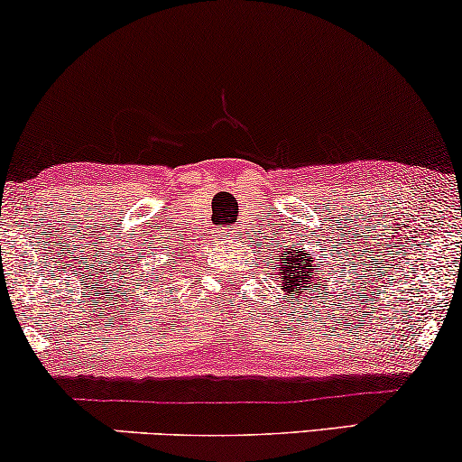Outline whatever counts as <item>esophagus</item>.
Instances as JSON below:
<instances>
[{
  "label": "esophagus",
  "instance_id": "obj_1",
  "mask_svg": "<svg viewBox=\"0 0 462 462\" xmlns=\"http://www.w3.org/2000/svg\"><path fill=\"white\" fill-rule=\"evenodd\" d=\"M226 236H231V231H226Z\"/></svg>",
  "mask_w": 462,
  "mask_h": 462
}]
</instances>
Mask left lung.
<instances>
[{
  "label": "left lung",
  "mask_w": 462,
  "mask_h": 462,
  "mask_svg": "<svg viewBox=\"0 0 462 462\" xmlns=\"http://www.w3.org/2000/svg\"><path fill=\"white\" fill-rule=\"evenodd\" d=\"M311 271H313L311 256H309L305 250H302V248L294 250V252L288 250L286 264H282V267H280L283 288L292 290V292H294V288H299L300 292H302V290H309V286L319 288V280L311 277Z\"/></svg>",
  "instance_id": "left-lung-1"
}]
</instances>
